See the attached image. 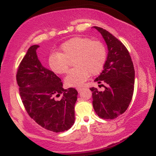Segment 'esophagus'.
Instances as JSON below:
<instances>
[{"label": "esophagus", "mask_w": 156, "mask_h": 156, "mask_svg": "<svg viewBox=\"0 0 156 156\" xmlns=\"http://www.w3.org/2000/svg\"><path fill=\"white\" fill-rule=\"evenodd\" d=\"M76 89L78 92H81V90L83 89V88H82V87H78Z\"/></svg>", "instance_id": "obj_1"}]
</instances>
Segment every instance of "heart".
Returning <instances> with one entry per match:
<instances>
[{
    "label": "heart",
    "mask_w": 156,
    "mask_h": 156,
    "mask_svg": "<svg viewBox=\"0 0 156 156\" xmlns=\"http://www.w3.org/2000/svg\"><path fill=\"white\" fill-rule=\"evenodd\" d=\"M105 45L98 40L86 37H76L68 39L60 46L59 53H52L48 57L51 69L56 74L68 71L70 62L74 69L65 77L68 87H80L90 76L101 73L106 62Z\"/></svg>",
    "instance_id": "1"
}]
</instances>
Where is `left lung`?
<instances>
[{
	"instance_id": "left-lung-1",
	"label": "left lung",
	"mask_w": 156,
	"mask_h": 156,
	"mask_svg": "<svg viewBox=\"0 0 156 156\" xmlns=\"http://www.w3.org/2000/svg\"><path fill=\"white\" fill-rule=\"evenodd\" d=\"M103 36L108 47V56L101 73L94 81L104 87L103 91L92 87V105L102 119H113L129 106L134 90L135 71L131 57L119 39L106 30L94 26Z\"/></svg>"
}]
</instances>
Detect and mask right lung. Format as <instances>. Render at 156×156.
<instances>
[{"instance_id": "1", "label": "right lung", "mask_w": 156, "mask_h": 156, "mask_svg": "<svg viewBox=\"0 0 156 156\" xmlns=\"http://www.w3.org/2000/svg\"><path fill=\"white\" fill-rule=\"evenodd\" d=\"M37 44L28 48L20 64L16 78L27 113L37 124L51 131L69 130L75 122V104L78 92L64 89L62 80L42 66L38 59ZM62 95L57 100L55 97Z\"/></svg>"}]
</instances>
